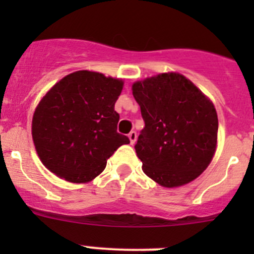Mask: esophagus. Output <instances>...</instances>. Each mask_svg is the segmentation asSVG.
Wrapping results in <instances>:
<instances>
[{"mask_svg": "<svg viewBox=\"0 0 254 254\" xmlns=\"http://www.w3.org/2000/svg\"><path fill=\"white\" fill-rule=\"evenodd\" d=\"M127 136H129V139H130V143H131V145H134L135 141H136V139H137V134H136V132L131 131L129 135H127Z\"/></svg>", "mask_w": 254, "mask_h": 254, "instance_id": "obj_1", "label": "esophagus"}]
</instances>
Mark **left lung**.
<instances>
[{
	"label": "left lung",
	"mask_w": 254,
	"mask_h": 254,
	"mask_svg": "<svg viewBox=\"0 0 254 254\" xmlns=\"http://www.w3.org/2000/svg\"><path fill=\"white\" fill-rule=\"evenodd\" d=\"M132 94L145 122L135 145L143 173L167 188L200 176L217 142L219 122L210 99L176 72L135 82Z\"/></svg>",
	"instance_id": "left-lung-1"
}]
</instances>
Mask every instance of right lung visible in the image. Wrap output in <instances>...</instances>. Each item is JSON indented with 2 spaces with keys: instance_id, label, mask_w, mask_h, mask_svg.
Instances as JSON below:
<instances>
[{
  "instance_id": "1",
  "label": "right lung",
  "mask_w": 254,
  "mask_h": 254,
  "mask_svg": "<svg viewBox=\"0 0 254 254\" xmlns=\"http://www.w3.org/2000/svg\"><path fill=\"white\" fill-rule=\"evenodd\" d=\"M123 81L92 71L65 76L43 97L33 115L32 135L43 165L65 181L87 183L129 137L117 131L115 102Z\"/></svg>"
}]
</instances>
